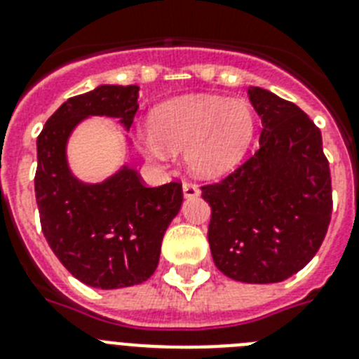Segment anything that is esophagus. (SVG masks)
<instances>
[{
	"label": "esophagus",
	"mask_w": 359,
	"mask_h": 359,
	"mask_svg": "<svg viewBox=\"0 0 359 359\" xmlns=\"http://www.w3.org/2000/svg\"><path fill=\"white\" fill-rule=\"evenodd\" d=\"M183 194H185V198H198L199 196V189L198 185H194V183L190 182H185L183 183Z\"/></svg>",
	"instance_id": "obj_1"
}]
</instances>
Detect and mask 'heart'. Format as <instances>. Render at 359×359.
<instances>
[{"mask_svg": "<svg viewBox=\"0 0 359 359\" xmlns=\"http://www.w3.org/2000/svg\"><path fill=\"white\" fill-rule=\"evenodd\" d=\"M255 135V116L243 100L185 97L158 107L151 129L140 136L145 154L154 160L170 151H187V161L201 176H219L236 167Z\"/></svg>", "mask_w": 359, "mask_h": 359, "instance_id": "obj_1", "label": "heart"}]
</instances>
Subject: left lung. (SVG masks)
<instances>
[{
  "mask_svg": "<svg viewBox=\"0 0 359 359\" xmlns=\"http://www.w3.org/2000/svg\"><path fill=\"white\" fill-rule=\"evenodd\" d=\"M262 120L259 149L233 172L201 187L208 243L221 273L248 284L290 278L316 255L332 214L322 133L297 104L248 88Z\"/></svg>",
  "mask_w": 359,
  "mask_h": 359,
  "instance_id": "obj_1",
  "label": "left lung"
}]
</instances>
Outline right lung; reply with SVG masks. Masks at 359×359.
I'll return each instance as SVG.
<instances>
[{
  "label": "right lung",
  "instance_id": "add662e5",
  "mask_svg": "<svg viewBox=\"0 0 359 359\" xmlns=\"http://www.w3.org/2000/svg\"><path fill=\"white\" fill-rule=\"evenodd\" d=\"M138 86H98L68 98L37 136L36 199L50 248L91 287L142 284L156 271L163 233L183 201L182 183L145 187L129 167L104 183L84 185L66 165V140L90 115L116 116L131 128Z\"/></svg>",
  "mask_w": 359,
  "mask_h": 359
}]
</instances>
